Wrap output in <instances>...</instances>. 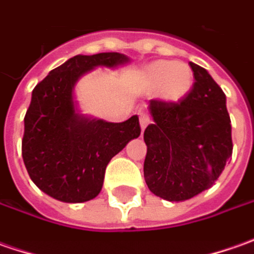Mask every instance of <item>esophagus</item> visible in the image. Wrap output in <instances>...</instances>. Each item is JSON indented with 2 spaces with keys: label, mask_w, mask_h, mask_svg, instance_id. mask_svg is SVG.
Returning a JSON list of instances; mask_svg holds the SVG:
<instances>
[{
  "label": "esophagus",
  "mask_w": 254,
  "mask_h": 254,
  "mask_svg": "<svg viewBox=\"0 0 254 254\" xmlns=\"http://www.w3.org/2000/svg\"><path fill=\"white\" fill-rule=\"evenodd\" d=\"M139 122H140V129L144 130V127H147L149 122H150V117L147 114H144V112H139Z\"/></svg>",
  "instance_id": "1"
}]
</instances>
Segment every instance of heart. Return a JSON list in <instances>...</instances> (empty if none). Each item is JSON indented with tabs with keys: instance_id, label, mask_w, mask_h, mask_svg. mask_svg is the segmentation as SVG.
<instances>
[{
	"instance_id": "heart-1",
	"label": "heart",
	"mask_w": 254,
	"mask_h": 254,
	"mask_svg": "<svg viewBox=\"0 0 254 254\" xmlns=\"http://www.w3.org/2000/svg\"><path fill=\"white\" fill-rule=\"evenodd\" d=\"M143 84L149 91H157L160 98L167 102L184 100L194 84L191 67L173 60H159L146 67Z\"/></svg>"
}]
</instances>
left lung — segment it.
Listing matches in <instances>:
<instances>
[{
	"label": "left lung",
	"instance_id": "obj_1",
	"mask_svg": "<svg viewBox=\"0 0 254 254\" xmlns=\"http://www.w3.org/2000/svg\"><path fill=\"white\" fill-rule=\"evenodd\" d=\"M195 83L184 100H152L144 130V181L154 195L179 202L211 188L232 156L231 118L222 88L190 63Z\"/></svg>",
	"mask_w": 254,
	"mask_h": 254
}]
</instances>
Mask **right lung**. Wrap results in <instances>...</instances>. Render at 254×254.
<instances>
[{
    "label": "right lung",
    "instance_id": "right-lung-1",
    "mask_svg": "<svg viewBox=\"0 0 254 254\" xmlns=\"http://www.w3.org/2000/svg\"><path fill=\"white\" fill-rule=\"evenodd\" d=\"M129 62L115 52L77 55L33 88L23 119L22 157L31 180L49 197L70 204L97 197L111 159L140 135L137 115L107 122L81 114L74 100L75 84L85 73Z\"/></svg>",
    "mask_w": 254,
    "mask_h": 254
}]
</instances>
